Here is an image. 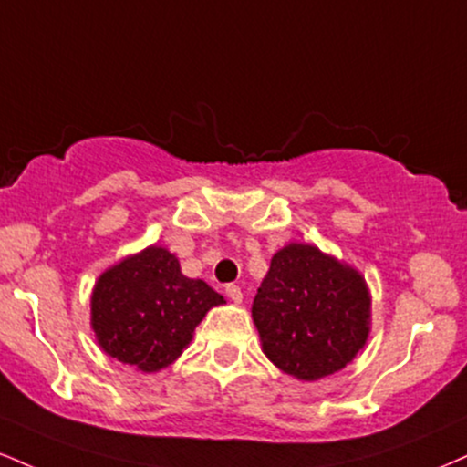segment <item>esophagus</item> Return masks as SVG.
<instances>
[{
  "instance_id": "obj_1",
  "label": "esophagus",
  "mask_w": 467,
  "mask_h": 467,
  "mask_svg": "<svg viewBox=\"0 0 467 467\" xmlns=\"http://www.w3.org/2000/svg\"><path fill=\"white\" fill-rule=\"evenodd\" d=\"M226 296L230 297V302H234V305H239V302L244 300V294H241V287H237V285H228Z\"/></svg>"
}]
</instances>
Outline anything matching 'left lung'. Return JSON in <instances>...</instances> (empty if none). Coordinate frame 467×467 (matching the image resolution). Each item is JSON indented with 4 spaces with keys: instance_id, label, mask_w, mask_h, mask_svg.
Wrapping results in <instances>:
<instances>
[{
    "instance_id": "obj_1",
    "label": "left lung",
    "mask_w": 467,
    "mask_h": 467,
    "mask_svg": "<svg viewBox=\"0 0 467 467\" xmlns=\"http://www.w3.org/2000/svg\"><path fill=\"white\" fill-rule=\"evenodd\" d=\"M365 278L311 244H289L269 263L252 302L265 357L297 380L344 369L369 335Z\"/></svg>"
}]
</instances>
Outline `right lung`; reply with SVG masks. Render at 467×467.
I'll list each match as a JSON object with an SVG mask.
<instances>
[{"label":"right lung","instance_id":"right-lung-1","mask_svg":"<svg viewBox=\"0 0 467 467\" xmlns=\"http://www.w3.org/2000/svg\"><path fill=\"white\" fill-rule=\"evenodd\" d=\"M223 296L180 272L176 254L150 245L106 269L91 296V328L106 355L159 372L182 355L193 330Z\"/></svg>","mask_w":467,"mask_h":467}]
</instances>
